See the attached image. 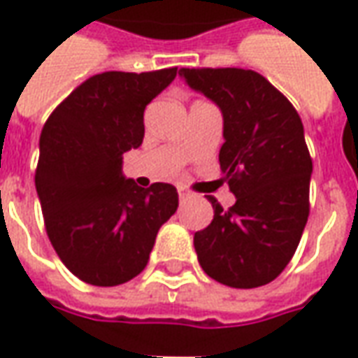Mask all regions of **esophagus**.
<instances>
[{"label":"esophagus","instance_id":"1","mask_svg":"<svg viewBox=\"0 0 358 358\" xmlns=\"http://www.w3.org/2000/svg\"><path fill=\"white\" fill-rule=\"evenodd\" d=\"M178 194H180V199H192L195 197V194L192 189H187L186 186H178Z\"/></svg>","mask_w":358,"mask_h":358}]
</instances>
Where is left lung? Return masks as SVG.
<instances>
[{
    "mask_svg": "<svg viewBox=\"0 0 358 358\" xmlns=\"http://www.w3.org/2000/svg\"><path fill=\"white\" fill-rule=\"evenodd\" d=\"M189 88L224 117L220 171L236 195L228 210L209 197L215 217L195 232L205 274L230 287L272 282L292 261L308 218L313 159L289 99L245 69H180Z\"/></svg>",
    "mask_w": 358,
    "mask_h": 358,
    "instance_id": "obj_1",
    "label": "left lung"
}]
</instances>
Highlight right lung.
<instances>
[{"label":"right lung","mask_w":358,"mask_h":358,"mask_svg":"<svg viewBox=\"0 0 358 358\" xmlns=\"http://www.w3.org/2000/svg\"><path fill=\"white\" fill-rule=\"evenodd\" d=\"M176 71L95 74L43 124L36 192L45 232L86 284L110 287L138 276L159 228L178 209L172 184L140 187L122 176V155L143 141V110Z\"/></svg>","instance_id":"obj_1"}]
</instances>
